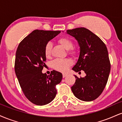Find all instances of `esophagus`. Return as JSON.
<instances>
[{
  "label": "esophagus",
  "mask_w": 122,
  "mask_h": 122,
  "mask_svg": "<svg viewBox=\"0 0 122 122\" xmlns=\"http://www.w3.org/2000/svg\"><path fill=\"white\" fill-rule=\"evenodd\" d=\"M67 76V74L66 73H62V77H65L66 76Z\"/></svg>",
  "instance_id": "esophagus-1"
}]
</instances>
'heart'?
I'll list each match as a JSON object with an SVG mask.
<instances>
[{"instance_id": "obj_1", "label": "heart", "mask_w": 122, "mask_h": 122, "mask_svg": "<svg viewBox=\"0 0 122 122\" xmlns=\"http://www.w3.org/2000/svg\"><path fill=\"white\" fill-rule=\"evenodd\" d=\"M58 42L64 47L66 50H68L69 53L72 55H75V51L71 49L73 46V42L70 39L66 37H62L58 39ZM52 45L51 43H47L45 47V55L47 58L50 57L51 53ZM72 64L71 60L68 59H57L55 60L52 63L53 68L56 71L61 72H65L69 69V66Z\"/></svg>"}]
</instances>
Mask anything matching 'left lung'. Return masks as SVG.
Returning a JSON list of instances; mask_svg holds the SVG:
<instances>
[{
  "mask_svg": "<svg viewBox=\"0 0 122 122\" xmlns=\"http://www.w3.org/2000/svg\"><path fill=\"white\" fill-rule=\"evenodd\" d=\"M66 34L75 38L80 47L79 58L72 70L80 73L82 70L86 74L84 77L75 76L76 79L72 91L82 101L94 100L103 91L110 75L107 47L100 38L84 27L68 30Z\"/></svg>",
  "mask_w": 122,
  "mask_h": 122,
  "instance_id": "1",
  "label": "left lung"
}]
</instances>
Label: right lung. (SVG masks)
Masks as SVG:
<instances>
[{
	"instance_id": "add662e5",
	"label": "right lung",
	"mask_w": 122,
	"mask_h": 122,
	"mask_svg": "<svg viewBox=\"0 0 122 122\" xmlns=\"http://www.w3.org/2000/svg\"><path fill=\"white\" fill-rule=\"evenodd\" d=\"M60 32L35 30L20 42L16 50L15 72L18 81L28 100L38 106L52 101L57 94L56 85L62 80L59 72L54 70L48 76L42 72L46 60L45 47Z\"/></svg>"
}]
</instances>
